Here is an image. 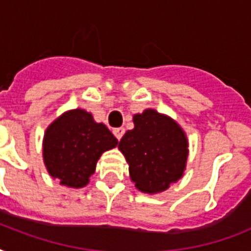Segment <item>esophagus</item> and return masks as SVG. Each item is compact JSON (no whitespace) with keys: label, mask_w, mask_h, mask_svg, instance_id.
Listing matches in <instances>:
<instances>
[{"label":"esophagus","mask_w":251,"mask_h":251,"mask_svg":"<svg viewBox=\"0 0 251 251\" xmlns=\"http://www.w3.org/2000/svg\"><path fill=\"white\" fill-rule=\"evenodd\" d=\"M124 133H125V129H124V127H117V129L113 130L114 137L117 138L118 141H121V138H122V135H124Z\"/></svg>","instance_id":"1"}]
</instances>
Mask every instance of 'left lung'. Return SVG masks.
I'll list each match as a JSON object with an SVG mask.
<instances>
[{"label":"left lung","instance_id":"8db88e82","mask_svg":"<svg viewBox=\"0 0 251 251\" xmlns=\"http://www.w3.org/2000/svg\"><path fill=\"white\" fill-rule=\"evenodd\" d=\"M118 150L129 164L130 178L146 194H159L183 176L189 139L178 122L155 109L134 114Z\"/></svg>","mask_w":251,"mask_h":251}]
</instances>
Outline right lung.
I'll use <instances>...</instances> for the list:
<instances>
[{"label":"right lung","instance_id":"obj_1","mask_svg":"<svg viewBox=\"0 0 251 251\" xmlns=\"http://www.w3.org/2000/svg\"><path fill=\"white\" fill-rule=\"evenodd\" d=\"M117 145L104 124L76 108L49 124L43 138V160L49 176L60 185L82 189L90 182L100 156Z\"/></svg>","mask_w":251,"mask_h":251}]
</instances>
